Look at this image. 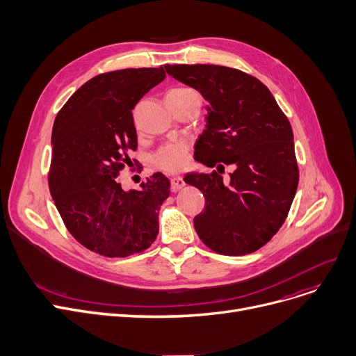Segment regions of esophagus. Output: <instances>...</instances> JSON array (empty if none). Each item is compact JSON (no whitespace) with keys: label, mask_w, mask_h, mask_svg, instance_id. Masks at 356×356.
<instances>
[{"label":"esophagus","mask_w":356,"mask_h":356,"mask_svg":"<svg viewBox=\"0 0 356 356\" xmlns=\"http://www.w3.org/2000/svg\"><path fill=\"white\" fill-rule=\"evenodd\" d=\"M183 186H184V181H183V179H181V177L176 176V177H173V179H172V189H173V192L180 191V189L183 188Z\"/></svg>","instance_id":"34e87169"}]
</instances>
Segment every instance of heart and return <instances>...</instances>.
Instances as JSON below:
<instances>
[{
	"label": "heart",
	"instance_id": "heart-1",
	"mask_svg": "<svg viewBox=\"0 0 356 356\" xmlns=\"http://www.w3.org/2000/svg\"><path fill=\"white\" fill-rule=\"evenodd\" d=\"M195 90L191 88H173L165 93V102L180 99ZM189 157V147L184 141H173L161 145L153 154V164L167 173H177L183 170Z\"/></svg>",
	"mask_w": 356,
	"mask_h": 356
}]
</instances>
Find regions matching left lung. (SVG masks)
Here are the masks:
<instances>
[{
  "label": "left lung",
  "instance_id": "8db88e82",
  "mask_svg": "<svg viewBox=\"0 0 356 356\" xmlns=\"http://www.w3.org/2000/svg\"><path fill=\"white\" fill-rule=\"evenodd\" d=\"M175 79L197 89L211 105L195 160L218 167L184 181L204 196L195 216L202 242L222 255H247L283 227L298 184L293 129L270 89L239 69L218 65H165ZM236 170L223 182L220 170Z\"/></svg>",
  "mask_w": 356,
  "mask_h": 356
}]
</instances>
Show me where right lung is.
Segmentation results:
<instances>
[{
	"label": "right lung",
	"instance_id": "right-lung-1",
	"mask_svg": "<svg viewBox=\"0 0 356 356\" xmlns=\"http://www.w3.org/2000/svg\"><path fill=\"white\" fill-rule=\"evenodd\" d=\"M164 78L163 66L97 74L56 115L49 189L70 235L99 255L129 257L157 238L170 181L156 173L124 192L120 175L138 164L133 109Z\"/></svg>",
	"mask_w": 356,
	"mask_h": 356
}]
</instances>
